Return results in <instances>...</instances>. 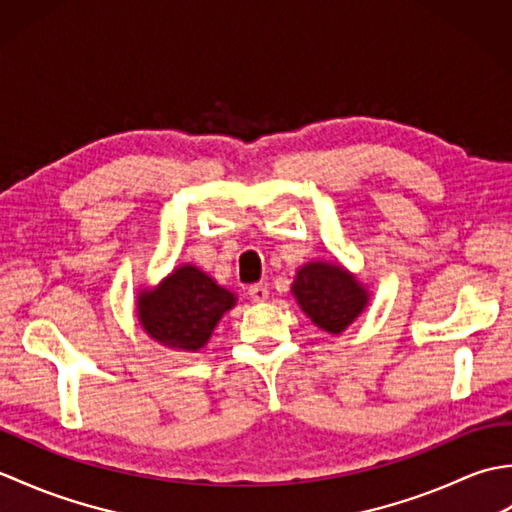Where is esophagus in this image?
<instances>
[{
	"label": "esophagus",
	"instance_id": "34e87169",
	"mask_svg": "<svg viewBox=\"0 0 512 512\" xmlns=\"http://www.w3.org/2000/svg\"><path fill=\"white\" fill-rule=\"evenodd\" d=\"M248 295H250V299L259 303V301H266L268 299L270 290H268L266 284H253V286L248 288Z\"/></svg>",
	"mask_w": 512,
	"mask_h": 512
}]
</instances>
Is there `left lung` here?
Here are the masks:
<instances>
[{"instance_id": "left-lung-1", "label": "left lung", "mask_w": 512, "mask_h": 512, "mask_svg": "<svg viewBox=\"0 0 512 512\" xmlns=\"http://www.w3.org/2000/svg\"><path fill=\"white\" fill-rule=\"evenodd\" d=\"M292 295L314 325L341 334L361 314L369 292L350 270L330 262H308L297 270Z\"/></svg>"}]
</instances>
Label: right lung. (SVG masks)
<instances>
[{"mask_svg":"<svg viewBox=\"0 0 512 512\" xmlns=\"http://www.w3.org/2000/svg\"><path fill=\"white\" fill-rule=\"evenodd\" d=\"M235 301L231 290L217 286L198 266L182 264L156 288L138 292L136 312L143 330L160 345L198 352Z\"/></svg>","mask_w":512,"mask_h":512,"instance_id":"add662e5","label":"right lung"}]
</instances>
